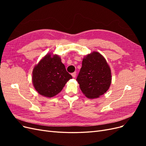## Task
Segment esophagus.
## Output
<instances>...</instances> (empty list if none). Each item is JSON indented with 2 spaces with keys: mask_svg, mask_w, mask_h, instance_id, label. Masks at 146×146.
Here are the masks:
<instances>
[{
  "mask_svg": "<svg viewBox=\"0 0 146 146\" xmlns=\"http://www.w3.org/2000/svg\"><path fill=\"white\" fill-rule=\"evenodd\" d=\"M76 75H77V72H73L72 74V76L74 77V78H75L76 77Z\"/></svg>",
  "mask_w": 146,
  "mask_h": 146,
  "instance_id": "obj_1",
  "label": "esophagus"
}]
</instances>
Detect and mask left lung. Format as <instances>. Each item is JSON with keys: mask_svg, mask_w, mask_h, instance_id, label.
Segmentation results:
<instances>
[{"mask_svg": "<svg viewBox=\"0 0 146 146\" xmlns=\"http://www.w3.org/2000/svg\"><path fill=\"white\" fill-rule=\"evenodd\" d=\"M80 90L89 99L98 98L108 91L111 82V70L98 52L86 55L77 77Z\"/></svg>", "mask_w": 146, "mask_h": 146, "instance_id": "obj_1", "label": "left lung"}]
</instances>
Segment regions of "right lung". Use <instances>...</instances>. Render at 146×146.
<instances>
[{"label":"right lung","mask_w":146,"mask_h":146,"mask_svg":"<svg viewBox=\"0 0 146 146\" xmlns=\"http://www.w3.org/2000/svg\"><path fill=\"white\" fill-rule=\"evenodd\" d=\"M72 77L61 63L58 55H46L33 70L32 81L39 94L52 98L58 94Z\"/></svg>","instance_id":"1"}]
</instances>
